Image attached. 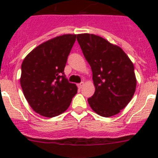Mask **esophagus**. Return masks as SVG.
<instances>
[{
	"instance_id": "esophagus-1",
	"label": "esophagus",
	"mask_w": 158,
	"mask_h": 158,
	"mask_svg": "<svg viewBox=\"0 0 158 158\" xmlns=\"http://www.w3.org/2000/svg\"><path fill=\"white\" fill-rule=\"evenodd\" d=\"M83 86H84V82H81V83L77 84V87L79 88V89H81Z\"/></svg>"
}]
</instances>
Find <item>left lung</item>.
Returning <instances> with one entry per match:
<instances>
[{"instance_id":"1","label":"left lung","mask_w":158,"mask_h":158,"mask_svg":"<svg viewBox=\"0 0 158 158\" xmlns=\"http://www.w3.org/2000/svg\"><path fill=\"white\" fill-rule=\"evenodd\" d=\"M84 56L91 66L95 85L88 99L99 115L111 117L120 112L131 100L137 81L134 65L122 49L93 34L77 36Z\"/></svg>"}]
</instances>
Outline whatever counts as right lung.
I'll use <instances>...</instances> for the list:
<instances>
[{
  "label": "right lung",
  "mask_w": 158,
  "mask_h": 158,
  "mask_svg": "<svg viewBox=\"0 0 158 158\" xmlns=\"http://www.w3.org/2000/svg\"><path fill=\"white\" fill-rule=\"evenodd\" d=\"M77 35H63L32 50L21 65L20 85L32 109L45 117L57 116L69 107L77 93L64 73Z\"/></svg>",
  "instance_id": "1"
}]
</instances>
